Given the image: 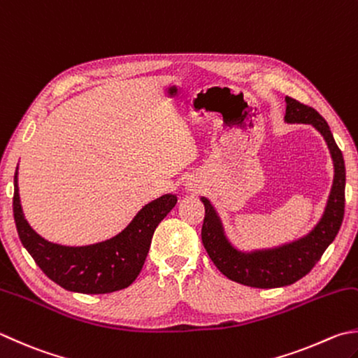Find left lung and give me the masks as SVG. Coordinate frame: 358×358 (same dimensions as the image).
<instances>
[{
  "label": "left lung",
  "mask_w": 358,
  "mask_h": 358,
  "mask_svg": "<svg viewBox=\"0 0 358 358\" xmlns=\"http://www.w3.org/2000/svg\"><path fill=\"white\" fill-rule=\"evenodd\" d=\"M285 103L287 123L312 124L324 137L334 160L335 174L332 190H330L324 213L318 224L312 229V232L279 248L241 252L227 240L224 227H222V222L212 202L204 196L201 198L206 207L201 238L208 257L227 279L254 288L285 287L304 278L312 271V268L321 259L330 243L335 240L343 217H345V159H343L340 148L335 143L327 121L313 107L302 104L293 98L287 96Z\"/></svg>",
  "instance_id": "obj_1"
}]
</instances>
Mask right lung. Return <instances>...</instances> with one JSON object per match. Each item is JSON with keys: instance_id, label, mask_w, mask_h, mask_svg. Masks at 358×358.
<instances>
[{"instance_id": "1", "label": "right lung", "mask_w": 358, "mask_h": 358, "mask_svg": "<svg viewBox=\"0 0 358 358\" xmlns=\"http://www.w3.org/2000/svg\"><path fill=\"white\" fill-rule=\"evenodd\" d=\"M176 202L174 194H164L141 208L115 237L89 246H62L40 237L29 226L20 204L18 166L13 178V218L26 251L52 282L84 294L129 287L143 268L154 231Z\"/></svg>"}]
</instances>
